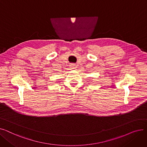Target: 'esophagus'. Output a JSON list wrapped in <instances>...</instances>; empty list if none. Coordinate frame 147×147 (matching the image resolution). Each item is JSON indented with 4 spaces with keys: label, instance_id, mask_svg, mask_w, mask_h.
<instances>
[{
    "label": "esophagus",
    "instance_id": "1",
    "mask_svg": "<svg viewBox=\"0 0 147 147\" xmlns=\"http://www.w3.org/2000/svg\"><path fill=\"white\" fill-rule=\"evenodd\" d=\"M71 68H74V65H71Z\"/></svg>",
    "mask_w": 147,
    "mask_h": 147
}]
</instances>
